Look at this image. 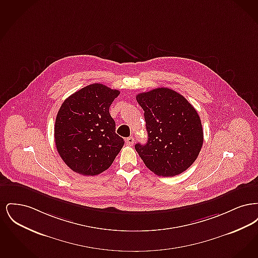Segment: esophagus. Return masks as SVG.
<instances>
[{
  "label": "esophagus",
  "instance_id": "esophagus-1",
  "mask_svg": "<svg viewBox=\"0 0 258 258\" xmlns=\"http://www.w3.org/2000/svg\"><path fill=\"white\" fill-rule=\"evenodd\" d=\"M134 143H135V137L132 136V137H128V138L125 139V144H126L127 146H133Z\"/></svg>",
  "mask_w": 258,
  "mask_h": 258
}]
</instances>
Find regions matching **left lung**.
I'll use <instances>...</instances> for the list:
<instances>
[{
    "mask_svg": "<svg viewBox=\"0 0 258 258\" xmlns=\"http://www.w3.org/2000/svg\"><path fill=\"white\" fill-rule=\"evenodd\" d=\"M144 110L148 141L135 150L152 172L173 177L197 160L203 144L201 120L195 107L168 88H157L136 96Z\"/></svg>",
    "mask_w": 258,
    "mask_h": 258,
    "instance_id": "obj_1",
    "label": "left lung"
}]
</instances>
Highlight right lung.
I'll return each mask as SVG.
<instances>
[{
	"mask_svg": "<svg viewBox=\"0 0 258 258\" xmlns=\"http://www.w3.org/2000/svg\"><path fill=\"white\" fill-rule=\"evenodd\" d=\"M120 91L94 83L67 98L58 111L54 137L64 163L84 176H95L110 167L123 148L115 133L109 107Z\"/></svg>",
	"mask_w": 258,
	"mask_h": 258,
	"instance_id": "add662e5",
	"label": "right lung"
}]
</instances>
